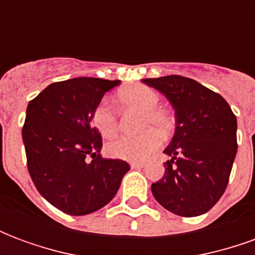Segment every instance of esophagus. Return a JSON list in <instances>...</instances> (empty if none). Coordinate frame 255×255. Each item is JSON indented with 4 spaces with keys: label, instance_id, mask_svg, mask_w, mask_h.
<instances>
[{
    "label": "esophagus",
    "instance_id": "1",
    "mask_svg": "<svg viewBox=\"0 0 255 255\" xmlns=\"http://www.w3.org/2000/svg\"><path fill=\"white\" fill-rule=\"evenodd\" d=\"M129 165H131V168H133V169H142V168L146 166V164H143V162H131Z\"/></svg>",
    "mask_w": 255,
    "mask_h": 255
}]
</instances>
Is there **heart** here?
Wrapping results in <instances>:
<instances>
[{
  "mask_svg": "<svg viewBox=\"0 0 255 255\" xmlns=\"http://www.w3.org/2000/svg\"><path fill=\"white\" fill-rule=\"evenodd\" d=\"M160 94L146 84H132L117 93V102L123 108L142 111L140 129H146L135 136H120L106 146L108 154L117 160L140 162L149 158L161 146V135H166L173 128V119L158 108ZM91 124L104 138H112L119 129V120L109 102L102 100L91 112Z\"/></svg>",
  "mask_w": 255,
  "mask_h": 255,
  "instance_id": "b5f03b06",
  "label": "heart"
}]
</instances>
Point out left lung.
Listing matches in <instances>:
<instances>
[{"label": "left lung", "instance_id": "left-lung-1", "mask_svg": "<svg viewBox=\"0 0 255 255\" xmlns=\"http://www.w3.org/2000/svg\"><path fill=\"white\" fill-rule=\"evenodd\" d=\"M175 109L176 128L164 153L165 173L151 184L161 206L183 217L206 213L224 194L235 160L236 116L227 101L179 75L143 79Z\"/></svg>", "mask_w": 255, "mask_h": 255}]
</instances>
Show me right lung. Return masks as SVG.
<instances>
[{
    "label": "right lung",
    "instance_id": "obj_1",
    "mask_svg": "<svg viewBox=\"0 0 255 255\" xmlns=\"http://www.w3.org/2000/svg\"><path fill=\"white\" fill-rule=\"evenodd\" d=\"M120 80L75 78L47 86L30 101L23 126L27 168L36 190L54 208L84 216L104 208L129 171L102 158V136L91 112Z\"/></svg>",
    "mask_w": 255,
    "mask_h": 255
}]
</instances>
